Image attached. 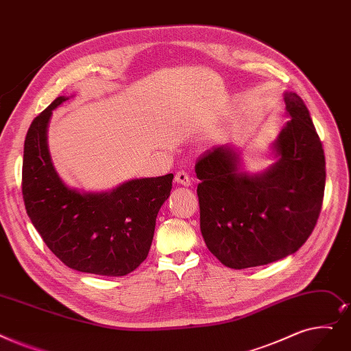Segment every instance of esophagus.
<instances>
[{"label":"esophagus","mask_w":351,"mask_h":351,"mask_svg":"<svg viewBox=\"0 0 351 351\" xmlns=\"http://www.w3.org/2000/svg\"><path fill=\"white\" fill-rule=\"evenodd\" d=\"M175 182H176V184H179V185H184V186H191L192 185V179H191V176L185 171H179L175 175Z\"/></svg>","instance_id":"34e87169"}]
</instances>
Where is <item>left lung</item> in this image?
Instances as JSON below:
<instances>
[{
    "label": "left lung",
    "instance_id": "obj_1",
    "mask_svg": "<svg viewBox=\"0 0 351 351\" xmlns=\"http://www.w3.org/2000/svg\"><path fill=\"white\" fill-rule=\"evenodd\" d=\"M288 121L272 143L277 162L263 173L239 169L232 146L199 156L201 232L208 250L234 269L291 255L308 239L323 205L326 159L310 112L295 93L284 95Z\"/></svg>",
    "mask_w": 351,
    "mask_h": 351
}]
</instances>
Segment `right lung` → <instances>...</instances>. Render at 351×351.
<instances>
[{
    "instance_id": "add662e5",
    "label": "right lung",
    "mask_w": 351,
    "mask_h": 351,
    "mask_svg": "<svg viewBox=\"0 0 351 351\" xmlns=\"http://www.w3.org/2000/svg\"><path fill=\"white\" fill-rule=\"evenodd\" d=\"M67 99L57 97L27 132L23 160L27 215L45 245L69 268L96 276H126L146 260L173 175L132 179L100 193L67 186L47 145L53 110Z\"/></svg>"
}]
</instances>
